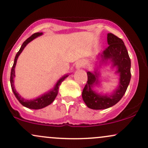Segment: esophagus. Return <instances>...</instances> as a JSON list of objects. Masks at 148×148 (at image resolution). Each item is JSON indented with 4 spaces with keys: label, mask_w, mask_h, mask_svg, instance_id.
Returning a JSON list of instances; mask_svg holds the SVG:
<instances>
[{
    "label": "esophagus",
    "mask_w": 148,
    "mask_h": 148,
    "mask_svg": "<svg viewBox=\"0 0 148 148\" xmlns=\"http://www.w3.org/2000/svg\"><path fill=\"white\" fill-rule=\"evenodd\" d=\"M83 65H84V63H83L82 62H81V61H79V62H78L76 64V69L81 68Z\"/></svg>",
    "instance_id": "34e87169"
}]
</instances>
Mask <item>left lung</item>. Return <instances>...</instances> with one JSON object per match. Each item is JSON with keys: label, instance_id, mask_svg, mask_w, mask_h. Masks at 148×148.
<instances>
[{"label": "left lung", "instance_id": "8db88e82", "mask_svg": "<svg viewBox=\"0 0 148 148\" xmlns=\"http://www.w3.org/2000/svg\"><path fill=\"white\" fill-rule=\"evenodd\" d=\"M107 42L108 47L97 56L94 71H87L88 81L82 97L86 106L92 109H106L116 104L125 95L131 80V60L125 43L112 33L107 35ZM107 65H111L112 69L116 68L118 86L111 93H99L94 89L101 86L100 69Z\"/></svg>", "mask_w": 148, "mask_h": 148}]
</instances>
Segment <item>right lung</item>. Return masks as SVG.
<instances>
[{
    "label": "right lung",
    "instance_id": "add662e5",
    "mask_svg": "<svg viewBox=\"0 0 148 148\" xmlns=\"http://www.w3.org/2000/svg\"><path fill=\"white\" fill-rule=\"evenodd\" d=\"M43 35V33H37L32 35L30 37H28L25 41L23 42V45H21V48H20L19 51L16 53V56H15L14 64H13L12 68L11 70V74H10V84H11L12 90L13 92H14L15 97L18 101L23 105V106L26 107V108H30V109H41V108H45V107L49 106L51 103L53 101H54L55 98L56 97L58 92V89L60 87V84H62V81H64L67 76H69V74H64L58 79L57 81L56 84L53 86V88L49 90L48 92H46L44 94L38 96L37 97L35 98V99H24L23 97H21L19 95V93L16 90V88L14 87V78H15V67H16V62H17V59L23 50L26 47L28 43L30 42L33 41L37 37L41 36Z\"/></svg>",
    "mask_w": 148,
    "mask_h": 148
}]
</instances>
